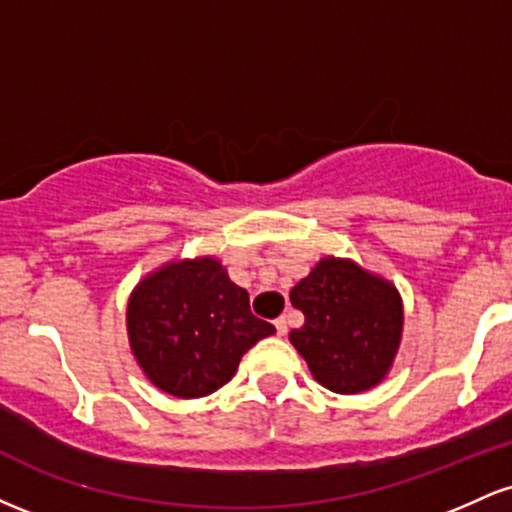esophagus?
I'll return each mask as SVG.
<instances>
[{
	"mask_svg": "<svg viewBox=\"0 0 512 512\" xmlns=\"http://www.w3.org/2000/svg\"><path fill=\"white\" fill-rule=\"evenodd\" d=\"M274 327H276V334H279V337H284V334L289 332V322H286V317H276Z\"/></svg>",
	"mask_w": 512,
	"mask_h": 512,
	"instance_id": "34e87169",
	"label": "esophagus"
}]
</instances>
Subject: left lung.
<instances>
[{"label": "left lung", "instance_id": "8db88e82", "mask_svg": "<svg viewBox=\"0 0 512 512\" xmlns=\"http://www.w3.org/2000/svg\"><path fill=\"white\" fill-rule=\"evenodd\" d=\"M305 315L289 339L327 390L356 395L390 370L402 339V298L390 281L351 260L325 257L291 289Z\"/></svg>", "mask_w": 512, "mask_h": 512}]
</instances>
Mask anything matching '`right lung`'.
Returning a JSON list of instances; mask_svg holds the SVG:
<instances>
[{
    "mask_svg": "<svg viewBox=\"0 0 512 512\" xmlns=\"http://www.w3.org/2000/svg\"><path fill=\"white\" fill-rule=\"evenodd\" d=\"M274 332L214 257L163 264L127 303L134 358L158 390L180 399L219 390L245 351Z\"/></svg>",
    "mask_w": 512,
    "mask_h": 512,
    "instance_id": "add662e5",
    "label": "right lung"
}]
</instances>
